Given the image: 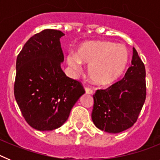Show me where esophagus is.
Returning <instances> with one entry per match:
<instances>
[{"mask_svg":"<svg viewBox=\"0 0 160 160\" xmlns=\"http://www.w3.org/2000/svg\"><path fill=\"white\" fill-rule=\"evenodd\" d=\"M85 91H86V93L88 94H93V90H91V89H90L89 87H85Z\"/></svg>","mask_w":160,"mask_h":160,"instance_id":"1","label":"esophagus"}]
</instances>
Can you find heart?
Instances as JSON below:
<instances>
[{"mask_svg":"<svg viewBox=\"0 0 160 160\" xmlns=\"http://www.w3.org/2000/svg\"><path fill=\"white\" fill-rule=\"evenodd\" d=\"M129 61V51L123 44L111 42H88L79 46L76 55L69 53L68 66L73 71L88 65L87 75L98 86L112 84L122 75Z\"/></svg>","mask_w":160,"mask_h":160,"instance_id":"1","label":"heart"}]
</instances>
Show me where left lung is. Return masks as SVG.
<instances>
[{"mask_svg": "<svg viewBox=\"0 0 160 160\" xmlns=\"http://www.w3.org/2000/svg\"><path fill=\"white\" fill-rule=\"evenodd\" d=\"M145 78V66L133 48L131 66L122 79L94 94L91 118L96 128L114 134L131 128L146 99Z\"/></svg>", "mask_w": 160, "mask_h": 160, "instance_id": "8db88e82", "label": "left lung"}]
</instances>
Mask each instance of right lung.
Returning <instances> with one entry per match:
<instances>
[{"label":"right lung","instance_id":"add662e5","mask_svg":"<svg viewBox=\"0 0 160 160\" xmlns=\"http://www.w3.org/2000/svg\"><path fill=\"white\" fill-rule=\"evenodd\" d=\"M62 31L44 29L31 37L18 54L14 95L25 121L40 131L60 128L85 90L61 68Z\"/></svg>","mask_w":160,"mask_h":160}]
</instances>
